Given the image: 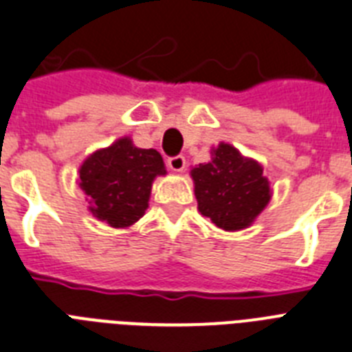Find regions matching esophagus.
<instances>
[{
  "instance_id": "obj_1",
  "label": "esophagus",
  "mask_w": 352,
  "mask_h": 352,
  "mask_svg": "<svg viewBox=\"0 0 352 352\" xmlns=\"http://www.w3.org/2000/svg\"><path fill=\"white\" fill-rule=\"evenodd\" d=\"M167 167H169L173 173H183V169H185V156H170V158L167 160Z\"/></svg>"
}]
</instances>
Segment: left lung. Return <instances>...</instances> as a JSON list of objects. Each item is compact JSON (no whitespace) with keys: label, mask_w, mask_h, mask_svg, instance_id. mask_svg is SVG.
<instances>
[{"label":"left lung","mask_w":352,"mask_h":352,"mask_svg":"<svg viewBox=\"0 0 352 352\" xmlns=\"http://www.w3.org/2000/svg\"><path fill=\"white\" fill-rule=\"evenodd\" d=\"M192 179L199 212L225 230L246 228L270 201L263 167L228 144L214 149L208 164L192 169Z\"/></svg>","instance_id":"1"}]
</instances>
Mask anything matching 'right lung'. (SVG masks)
I'll list each match as a JSON object with an SVG mask.
<instances>
[{"mask_svg": "<svg viewBox=\"0 0 352 352\" xmlns=\"http://www.w3.org/2000/svg\"><path fill=\"white\" fill-rule=\"evenodd\" d=\"M165 174L155 149H138L129 138L89 156L78 170L80 187L91 197V214L115 228L136 223L145 214L153 179Z\"/></svg>", "mask_w": 352, "mask_h": 352, "instance_id": "add662e5", "label": "right lung"}]
</instances>
